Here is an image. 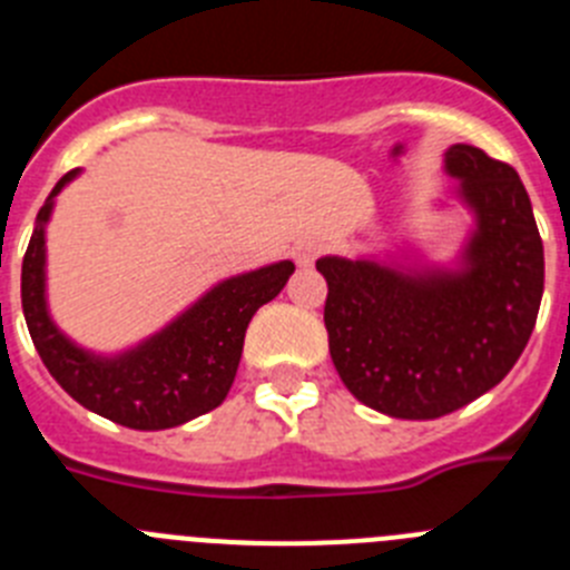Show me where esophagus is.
I'll return each mask as SVG.
<instances>
[{
    "mask_svg": "<svg viewBox=\"0 0 570 570\" xmlns=\"http://www.w3.org/2000/svg\"><path fill=\"white\" fill-rule=\"evenodd\" d=\"M291 254H294V262L299 265V268H311V265L316 262V256L322 254V245H320V239H311L308 236V239L296 242Z\"/></svg>",
    "mask_w": 570,
    "mask_h": 570,
    "instance_id": "esophagus-1",
    "label": "esophagus"
}]
</instances>
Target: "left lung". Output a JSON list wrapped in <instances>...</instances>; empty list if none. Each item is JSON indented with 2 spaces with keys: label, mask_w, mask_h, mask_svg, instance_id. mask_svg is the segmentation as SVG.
Instances as JSON below:
<instances>
[{
  "label": "left lung",
  "mask_w": 570,
  "mask_h": 570,
  "mask_svg": "<svg viewBox=\"0 0 570 570\" xmlns=\"http://www.w3.org/2000/svg\"><path fill=\"white\" fill-rule=\"evenodd\" d=\"M442 170L456 185L434 208L471 216L451 259L416 248L316 259L336 374L362 405L396 420H436L500 385L531 340L546 285L517 170L462 142L448 145Z\"/></svg>",
  "instance_id": "8db88e82"
}]
</instances>
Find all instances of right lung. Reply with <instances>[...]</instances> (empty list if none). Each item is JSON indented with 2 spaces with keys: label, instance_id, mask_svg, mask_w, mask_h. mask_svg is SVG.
<instances>
[{
  "label": "right lung",
  "instance_id": "add662e5",
  "mask_svg": "<svg viewBox=\"0 0 570 570\" xmlns=\"http://www.w3.org/2000/svg\"><path fill=\"white\" fill-rule=\"evenodd\" d=\"M82 170H70L37 214L22 259V311L50 376L82 407L134 431L185 425L223 405L256 311L279 296L294 262L279 259L210 285L168 325L136 345L102 354L70 340L48 305V223L57 196Z\"/></svg>",
  "mask_w": 570,
  "mask_h": 570
}]
</instances>
